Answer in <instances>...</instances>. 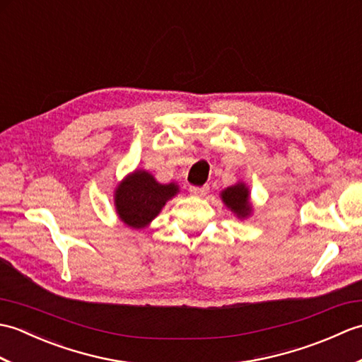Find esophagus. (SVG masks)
<instances>
[{
	"label": "esophagus",
	"instance_id": "1",
	"mask_svg": "<svg viewBox=\"0 0 362 362\" xmlns=\"http://www.w3.org/2000/svg\"><path fill=\"white\" fill-rule=\"evenodd\" d=\"M210 191V187L205 185V187H189V193L194 194L197 197H204L206 193Z\"/></svg>",
	"mask_w": 362,
	"mask_h": 362
}]
</instances>
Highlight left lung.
<instances>
[{"label": "left lung", "instance_id": "8db88e82", "mask_svg": "<svg viewBox=\"0 0 362 362\" xmlns=\"http://www.w3.org/2000/svg\"><path fill=\"white\" fill-rule=\"evenodd\" d=\"M222 201L230 210L236 213L238 216L245 218L250 213L249 204V189L245 188L244 183H238L235 187H230L222 191Z\"/></svg>", "mask_w": 362, "mask_h": 362}]
</instances>
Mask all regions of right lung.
<instances>
[{
	"instance_id": "1",
	"label": "right lung",
	"mask_w": 362,
	"mask_h": 362,
	"mask_svg": "<svg viewBox=\"0 0 362 362\" xmlns=\"http://www.w3.org/2000/svg\"><path fill=\"white\" fill-rule=\"evenodd\" d=\"M177 191L174 183L161 185L149 173L136 171L117 188L115 205L124 224L141 228L157 216Z\"/></svg>"
}]
</instances>
